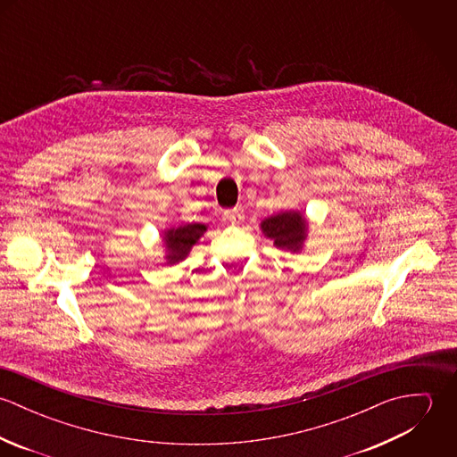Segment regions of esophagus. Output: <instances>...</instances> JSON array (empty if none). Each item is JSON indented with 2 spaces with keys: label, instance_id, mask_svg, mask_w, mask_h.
Listing matches in <instances>:
<instances>
[{
  "label": "esophagus",
  "instance_id": "obj_1",
  "mask_svg": "<svg viewBox=\"0 0 457 457\" xmlns=\"http://www.w3.org/2000/svg\"><path fill=\"white\" fill-rule=\"evenodd\" d=\"M225 218L232 223V225H239L245 220V211L241 207H234L225 211Z\"/></svg>",
  "mask_w": 457,
  "mask_h": 457
}]
</instances>
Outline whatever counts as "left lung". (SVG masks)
I'll return each mask as SVG.
<instances>
[{
	"mask_svg": "<svg viewBox=\"0 0 457 457\" xmlns=\"http://www.w3.org/2000/svg\"><path fill=\"white\" fill-rule=\"evenodd\" d=\"M262 232L276 248L288 252H301L308 237V221L297 211H285L265 218L261 223Z\"/></svg>",
	"mask_w": 457,
	"mask_h": 457,
	"instance_id": "1",
	"label": "left lung"
}]
</instances>
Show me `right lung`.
<instances>
[{
    "mask_svg": "<svg viewBox=\"0 0 457 457\" xmlns=\"http://www.w3.org/2000/svg\"><path fill=\"white\" fill-rule=\"evenodd\" d=\"M207 230L205 225L202 223H188V225H179L172 227L163 234V243L167 250V263L174 265L178 262L185 261L190 253V250L196 245V241L204 236Z\"/></svg>",
    "mask_w": 457,
    "mask_h": 457,
    "instance_id": "obj_1",
    "label": "right lung"
}]
</instances>
